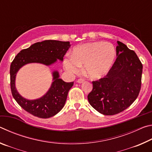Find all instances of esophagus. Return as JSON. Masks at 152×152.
Returning a JSON list of instances; mask_svg holds the SVG:
<instances>
[{
    "label": "esophagus",
    "mask_w": 152,
    "mask_h": 152,
    "mask_svg": "<svg viewBox=\"0 0 152 152\" xmlns=\"http://www.w3.org/2000/svg\"><path fill=\"white\" fill-rule=\"evenodd\" d=\"M84 82V79H81V78H80V79H78V80H77V82H78V83H82V82Z\"/></svg>",
    "instance_id": "esophagus-1"
}]
</instances>
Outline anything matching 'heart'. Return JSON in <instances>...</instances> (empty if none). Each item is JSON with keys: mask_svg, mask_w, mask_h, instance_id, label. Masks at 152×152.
<instances>
[{"mask_svg": "<svg viewBox=\"0 0 152 152\" xmlns=\"http://www.w3.org/2000/svg\"><path fill=\"white\" fill-rule=\"evenodd\" d=\"M116 58V50L112 43L103 42L87 43L74 49L72 58L64 61L65 70L71 74H78L80 67L89 78H103L111 69Z\"/></svg>", "mask_w": 152, "mask_h": 152, "instance_id": "heart-1", "label": "heart"}]
</instances>
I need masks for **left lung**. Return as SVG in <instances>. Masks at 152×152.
I'll return each mask as SVG.
<instances>
[{"label": "left lung", "instance_id": "8db88e82", "mask_svg": "<svg viewBox=\"0 0 152 152\" xmlns=\"http://www.w3.org/2000/svg\"><path fill=\"white\" fill-rule=\"evenodd\" d=\"M117 58L104 78L92 82L88 95L90 104L104 115L123 111L137 99L141 84L143 66L134 51L117 42Z\"/></svg>", "mask_w": 152, "mask_h": 152}]
</instances>
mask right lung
Listing matches in <instances>:
<instances>
[{"label":"right lung","instance_id":"right-lung-1","mask_svg":"<svg viewBox=\"0 0 152 152\" xmlns=\"http://www.w3.org/2000/svg\"><path fill=\"white\" fill-rule=\"evenodd\" d=\"M69 42L45 40L35 43L23 50L15 56L11 64V88L12 96L23 109L35 117L47 119L54 116L62 109L74 82H66L60 78L58 71L52 72L53 82L48 91L39 99L29 100L23 97L15 87V78L20 68L31 63L50 66L63 58L70 48Z\"/></svg>","mask_w":152,"mask_h":152}]
</instances>
